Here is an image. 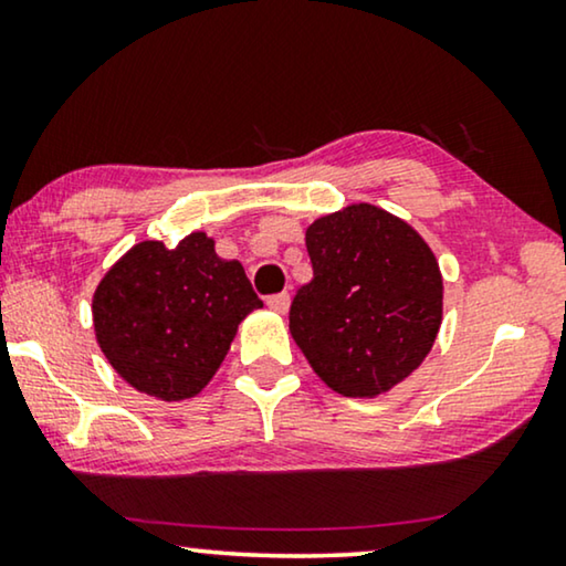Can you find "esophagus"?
Masks as SVG:
<instances>
[{
	"label": "esophagus",
	"mask_w": 566,
	"mask_h": 566,
	"mask_svg": "<svg viewBox=\"0 0 566 566\" xmlns=\"http://www.w3.org/2000/svg\"><path fill=\"white\" fill-rule=\"evenodd\" d=\"M289 304H291V296L289 293H273V296H268V306L273 308V312H277V314H285L289 312Z\"/></svg>",
	"instance_id": "esophagus-1"
}]
</instances>
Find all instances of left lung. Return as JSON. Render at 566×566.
<instances>
[{
  "label": "left lung",
  "instance_id": "1",
  "mask_svg": "<svg viewBox=\"0 0 566 566\" xmlns=\"http://www.w3.org/2000/svg\"><path fill=\"white\" fill-rule=\"evenodd\" d=\"M314 277L289 312L316 376L343 397H376L412 374L443 319V277L424 239L358 203L306 229Z\"/></svg>",
  "mask_w": 566,
  "mask_h": 566
}]
</instances>
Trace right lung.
Segmentation results:
<instances>
[{
    "label": "right lung",
    "instance_id": "1",
    "mask_svg": "<svg viewBox=\"0 0 566 566\" xmlns=\"http://www.w3.org/2000/svg\"><path fill=\"white\" fill-rule=\"evenodd\" d=\"M260 306L242 262L221 260L196 231L175 250L142 242L123 254L99 281L92 316L105 358L134 389L180 401L211 381L239 322Z\"/></svg>",
    "mask_w": 566,
    "mask_h": 566
}]
</instances>
